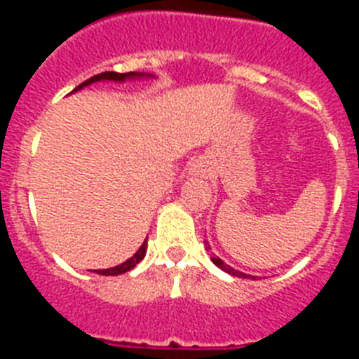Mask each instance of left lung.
I'll use <instances>...</instances> for the list:
<instances>
[{
    "label": "left lung",
    "instance_id": "8db88e82",
    "mask_svg": "<svg viewBox=\"0 0 359 359\" xmlns=\"http://www.w3.org/2000/svg\"><path fill=\"white\" fill-rule=\"evenodd\" d=\"M208 248V246H207ZM212 259V262H214L215 266H217V268H221L223 269V271H226V273H230V275H233V277H241V278H252V275H246V273H243V271H237V269H233L231 268V266H228V264H224L223 261H221V259H219V257H215V255H212L210 257ZM255 278V277H253Z\"/></svg>",
    "mask_w": 359,
    "mask_h": 359
}]
</instances>
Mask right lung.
<instances>
[{"label":"right lung","instance_id":"right-lung-1","mask_svg":"<svg viewBox=\"0 0 359 359\" xmlns=\"http://www.w3.org/2000/svg\"><path fill=\"white\" fill-rule=\"evenodd\" d=\"M142 77H154V75H149V73H136V72H129V73H116V72H104V73H98V75H93L91 79H88V81H84L82 84H79L77 88L73 91H79L82 90V88H86V86L93 84V82H98V81H115V82H123L126 79H142ZM145 250H147V241H144V244L140 246V250L135 253V255L131 257V259H128L126 262H122L120 266H115V268H109V269H97L98 275H122L126 273V271H129V269L135 268L138 262L142 261L145 257Z\"/></svg>","mask_w":359,"mask_h":359}]
</instances>
